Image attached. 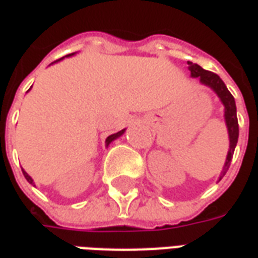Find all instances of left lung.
Returning a JSON list of instances; mask_svg holds the SVG:
<instances>
[{
	"mask_svg": "<svg viewBox=\"0 0 258 258\" xmlns=\"http://www.w3.org/2000/svg\"><path fill=\"white\" fill-rule=\"evenodd\" d=\"M187 65H189V71H190L191 78H197V79L200 80L202 85L210 87L218 96L221 103L224 104V107H225V109H224V116H225V123L226 127H228V135H229V150H228V154H226L224 168H222V171L220 173V179L218 180H221V179L224 178L226 171H228L229 165H231L233 151H235L237 138H239V125H237L235 98L229 93V90L226 89L225 83L222 82V79H221L218 75L214 74V72H210V71H206L200 65L193 63L190 61L187 62Z\"/></svg>",
	"mask_w": 258,
	"mask_h": 258,
	"instance_id": "8db88e82",
	"label": "left lung"
}]
</instances>
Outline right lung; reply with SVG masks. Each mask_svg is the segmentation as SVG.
Instances as JSON below:
<instances>
[{"label": "right lung", "mask_w": 258, "mask_h": 258, "mask_svg": "<svg viewBox=\"0 0 258 258\" xmlns=\"http://www.w3.org/2000/svg\"><path fill=\"white\" fill-rule=\"evenodd\" d=\"M71 55H74V54H69V55H67V56H71ZM63 58H65V56H63ZM61 59H62V58H61ZM61 59H58V61H61ZM58 61H55V62H58ZM52 63H54V62H52ZM123 133H125V129H122V131H119V132H116V133H114V135L108 136V138L105 139V144H107V146H109V143H111V142H114L115 139L120 138V136H122ZM22 171H23V175H25V178H26L27 182H29L30 184H34L32 176H30V175H29V173H27L25 169H22Z\"/></svg>", "instance_id": "right-lung-1"}]
</instances>
